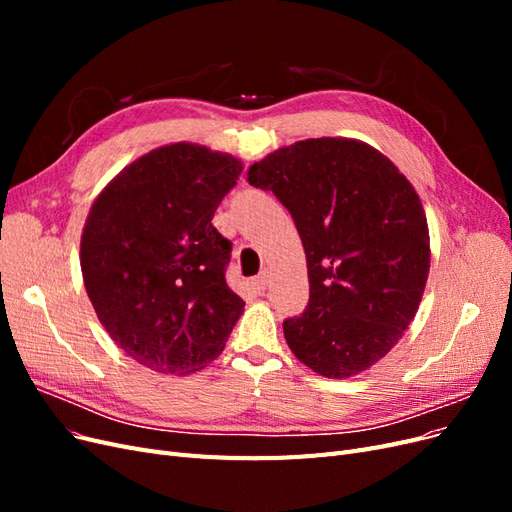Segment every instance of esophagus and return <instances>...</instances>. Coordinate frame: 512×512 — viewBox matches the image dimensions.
Returning <instances> with one entry per match:
<instances>
[{"instance_id": "34e87169", "label": "esophagus", "mask_w": 512, "mask_h": 512, "mask_svg": "<svg viewBox=\"0 0 512 512\" xmlns=\"http://www.w3.org/2000/svg\"><path fill=\"white\" fill-rule=\"evenodd\" d=\"M267 284H269V275H267V273H260V275L252 277V286H254V290H258V292L265 290Z\"/></svg>"}]
</instances>
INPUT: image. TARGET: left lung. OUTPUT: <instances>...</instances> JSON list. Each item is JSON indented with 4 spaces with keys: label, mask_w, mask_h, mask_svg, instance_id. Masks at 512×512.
<instances>
[{
    "label": "left lung",
    "mask_w": 512,
    "mask_h": 512,
    "mask_svg": "<svg viewBox=\"0 0 512 512\" xmlns=\"http://www.w3.org/2000/svg\"><path fill=\"white\" fill-rule=\"evenodd\" d=\"M290 211L307 256L309 301L284 320L294 356L350 378L380 361L412 322L429 273V230L410 181L380 151L309 138L247 168Z\"/></svg>",
    "instance_id": "left-lung-1"
}]
</instances>
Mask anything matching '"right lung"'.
Returning <instances> with one entry per match:
<instances>
[{"label":"right lung","mask_w":512,"mask_h":512,"mask_svg":"<svg viewBox=\"0 0 512 512\" xmlns=\"http://www.w3.org/2000/svg\"><path fill=\"white\" fill-rule=\"evenodd\" d=\"M241 162L190 143L138 158L106 185L81 239L83 280L113 342L160 374L218 359L243 312L232 243L211 224Z\"/></svg>","instance_id":"obj_1"}]
</instances>
